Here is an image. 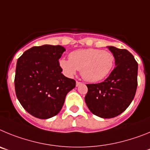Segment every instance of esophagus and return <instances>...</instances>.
<instances>
[{
    "instance_id": "1",
    "label": "esophagus",
    "mask_w": 150,
    "mask_h": 150,
    "mask_svg": "<svg viewBox=\"0 0 150 150\" xmlns=\"http://www.w3.org/2000/svg\"><path fill=\"white\" fill-rule=\"evenodd\" d=\"M82 84H83V83H81V82L76 81V86H80V85H82Z\"/></svg>"
}]
</instances>
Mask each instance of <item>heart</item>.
I'll return each mask as SVG.
<instances>
[{
  "label": "heart",
  "mask_w": 150,
  "mask_h": 150,
  "mask_svg": "<svg viewBox=\"0 0 150 150\" xmlns=\"http://www.w3.org/2000/svg\"><path fill=\"white\" fill-rule=\"evenodd\" d=\"M114 60V55L110 52L94 48L80 49L71 52L69 59H60L59 65L67 76H74L77 70H80L85 80L95 83L110 73Z\"/></svg>",
  "instance_id": "heart-1"
}]
</instances>
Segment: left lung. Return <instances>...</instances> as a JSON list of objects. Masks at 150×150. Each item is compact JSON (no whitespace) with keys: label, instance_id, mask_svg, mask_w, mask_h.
Wrapping results in <instances>:
<instances>
[{"label":"left lung","instance_id":"left-lung-1","mask_svg":"<svg viewBox=\"0 0 150 150\" xmlns=\"http://www.w3.org/2000/svg\"><path fill=\"white\" fill-rule=\"evenodd\" d=\"M114 55L116 67L100 83L88 84L85 97L87 107L93 114L104 119L119 116L128 108L134 98L137 86L138 64L126 50L109 46Z\"/></svg>","mask_w":150,"mask_h":150}]
</instances>
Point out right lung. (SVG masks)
<instances>
[{
  "label": "right lung",
  "instance_id": "1",
  "mask_svg": "<svg viewBox=\"0 0 150 150\" xmlns=\"http://www.w3.org/2000/svg\"><path fill=\"white\" fill-rule=\"evenodd\" d=\"M65 48L43 45L29 49L18 59L15 90L18 101L30 115L41 120L56 116L76 81L64 76L59 59Z\"/></svg>",
  "mask_w": 150,
  "mask_h": 150
}]
</instances>
